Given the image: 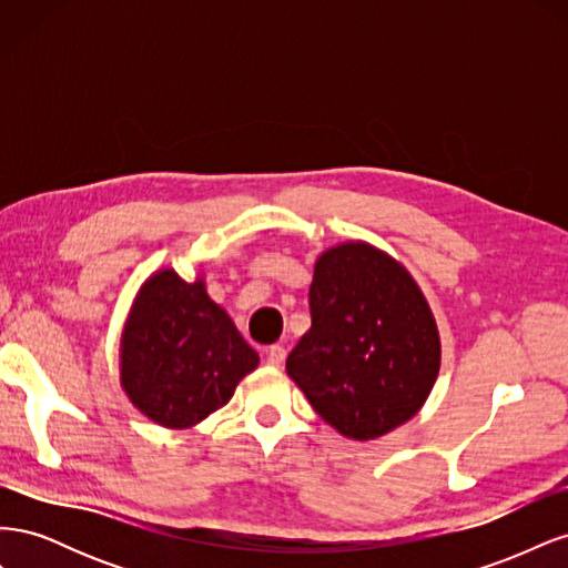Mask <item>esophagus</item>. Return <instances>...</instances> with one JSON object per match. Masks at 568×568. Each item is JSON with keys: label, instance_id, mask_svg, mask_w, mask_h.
<instances>
[{"label": "esophagus", "instance_id": "34e87169", "mask_svg": "<svg viewBox=\"0 0 568 568\" xmlns=\"http://www.w3.org/2000/svg\"><path fill=\"white\" fill-rule=\"evenodd\" d=\"M284 357H286V348L282 346V343H274V346L267 348V363H270L272 367H282Z\"/></svg>", "mask_w": 568, "mask_h": 568}]
</instances>
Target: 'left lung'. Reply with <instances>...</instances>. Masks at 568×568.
I'll use <instances>...</instances> for the list:
<instances>
[{"label": "left lung", "instance_id": "left-lung-1", "mask_svg": "<svg viewBox=\"0 0 568 568\" xmlns=\"http://www.w3.org/2000/svg\"><path fill=\"white\" fill-rule=\"evenodd\" d=\"M311 317L286 374L326 424L374 440L417 415L440 369V336L405 265L367 242L326 248L315 263Z\"/></svg>", "mask_w": 568, "mask_h": 568}]
</instances>
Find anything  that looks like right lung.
Masks as SVG:
<instances>
[{
  "label": "right lung",
  "mask_w": 568,
  "mask_h": 568,
  "mask_svg": "<svg viewBox=\"0 0 568 568\" xmlns=\"http://www.w3.org/2000/svg\"><path fill=\"white\" fill-rule=\"evenodd\" d=\"M261 357L205 291L161 267L142 284L120 334V386L142 415L192 428L222 405Z\"/></svg>",
  "instance_id": "right-lung-1"
}]
</instances>
